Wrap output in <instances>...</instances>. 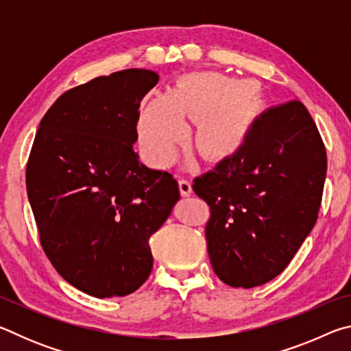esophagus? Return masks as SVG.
Listing matches in <instances>:
<instances>
[{"instance_id": "obj_1", "label": "esophagus", "mask_w": 351, "mask_h": 351, "mask_svg": "<svg viewBox=\"0 0 351 351\" xmlns=\"http://www.w3.org/2000/svg\"><path fill=\"white\" fill-rule=\"evenodd\" d=\"M180 192L182 197H190L192 195V182L187 180H180Z\"/></svg>"}]
</instances>
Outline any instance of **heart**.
<instances>
[{
    "label": "heart",
    "instance_id": "obj_1",
    "mask_svg": "<svg viewBox=\"0 0 351 351\" xmlns=\"http://www.w3.org/2000/svg\"><path fill=\"white\" fill-rule=\"evenodd\" d=\"M251 83L218 73H193L169 94L147 100L138 121V139L145 158L165 167L187 138V121L199 122L197 147L209 161H224L246 145L258 110Z\"/></svg>",
    "mask_w": 351,
    "mask_h": 351
}]
</instances>
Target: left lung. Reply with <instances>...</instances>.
Masks as SVG:
<instances>
[{
	"label": "left lung",
	"instance_id": "1",
	"mask_svg": "<svg viewBox=\"0 0 351 351\" xmlns=\"http://www.w3.org/2000/svg\"><path fill=\"white\" fill-rule=\"evenodd\" d=\"M325 175L316 123L293 100L263 112L235 156L195 178L210 206L207 252L219 280L254 288L280 274L316 224Z\"/></svg>",
	"mask_w": 351,
	"mask_h": 351
}]
</instances>
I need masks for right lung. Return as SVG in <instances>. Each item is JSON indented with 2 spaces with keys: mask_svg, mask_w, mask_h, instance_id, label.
Returning a JSON list of instances; mask_svg holds the SVG:
<instances>
[{
  "mask_svg": "<svg viewBox=\"0 0 351 351\" xmlns=\"http://www.w3.org/2000/svg\"><path fill=\"white\" fill-rule=\"evenodd\" d=\"M158 73L123 69L66 91L41 119L26 169L41 246L64 280L106 299L153 268L148 240L180 201L171 173L133 150L139 105Z\"/></svg>",
  "mask_w": 351,
  "mask_h": 351,
  "instance_id": "right-lung-1",
  "label": "right lung"
}]
</instances>
